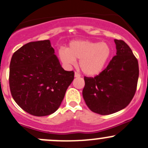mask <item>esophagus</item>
Returning a JSON list of instances; mask_svg holds the SVG:
<instances>
[{
  "mask_svg": "<svg viewBox=\"0 0 148 148\" xmlns=\"http://www.w3.org/2000/svg\"><path fill=\"white\" fill-rule=\"evenodd\" d=\"M74 77H81V75H80V74H79L78 72H75V73H74Z\"/></svg>",
  "mask_w": 148,
  "mask_h": 148,
  "instance_id": "34e87169",
  "label": "esophagus"
}]
</instances>
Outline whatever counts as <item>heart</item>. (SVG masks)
I'll return each instance as SVG.
<instances>
[{
	"instance_id": "obj_1",
	"label": "heart",
	"mask_w": 148,
	"mask_h": 148,
	"mask_svg": "<svg viewBox=\"0 0 148 148\" xmlns=\"http://www.w3.org/2000/svg\"><path fill=\"white\" fill-rule=\"evenodd\" d=\"M59 57L66 65L75 64L79 59L82 71L89 76L100 74L110 59L112 51L108 44L88 40H75L70 42L66 50L60 49Z\"/></svg>"
}]
</instances>
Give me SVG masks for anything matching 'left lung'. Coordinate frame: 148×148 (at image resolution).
<instances>
[{
  "mask_svg": "<svg viewBox=\"0 0 148 148\" xmlns=\"http://www.w3.org/2000/svg\"><path fill=\"white\" fill-rule=\"evenodd\" d=\"M116 55L95 77H84L82 95L87 107L96 114L109 115L127 107L136 92L138 61L124 41L114 40Z\"/></svg>",
  "mask_w": 148,
  "mask_h": 148,
  "instance_id": "obj_1",
  "label": "left lung"
}]
</instances>
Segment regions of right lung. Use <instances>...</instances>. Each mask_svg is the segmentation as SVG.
Masks as SVG:
<instances>
[{
	"label": "right lung",
	"instance_id": "add662e5",
	"mask_svg": "<svg viewBox=\"0 0 148 148\" xmlns=\"http://www.w3.org/2000/svg\"><path fill=\"white\" fill-rule=\"evenodd\" d=\"M49 40L30 42L17 50L10 63L9 87L20 108L35 116L58 110L74 77L61 67Z\"/></svg>",
	"mask_w": 148,
	"mask_h": 148
}]
</instances>
